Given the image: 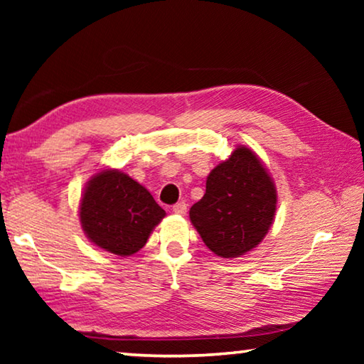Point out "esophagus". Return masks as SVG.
Listing matches in <instances>:
<instances>
[{"mask_svg": "<svg viewBox=\"0 0 364 364\" xmlns=\"http://www.w3.org/2000/svg\"><path fill=\"white\" fill-rule=\"evenodd\" d=\"M171 210H173L178 215H184V213H186V210H188V204L184 200L176 202V204L173 205V208H171Z\"/></svg>", "mask_w": 364, "mask_h": 364, "instance_id": "1", "label": "esophagus"}]
</instances>
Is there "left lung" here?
<instances>
[{
    "label": "left lung",
    "mask_w": 364,
    "mask_h": 364,
    "mask_svg": "<svg viewBox=\"0 0 364 364\" xmlns=\"http://www.w3.org/2000/svg\"><path fill=\"white\" fill-rule=\"evenodd\" d=\"M276 202L274 183L262 160L239 146L207 176L205 194L191 207L189 218L213 254L236 258L262 242Z\"/></svg>",
    "instance_id": "1"
}]
</instances>
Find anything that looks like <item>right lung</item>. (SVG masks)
Masks as SVG:
<instances>
[{"instance_id": "1", "label": "right lung", "mask_w": 364, "mask_h": 364, "mask_svg": "<svg viewBox=\"0 0 364 364\" xmlns=\"http://www.w3.org/2000/svg\"><path fill=\"white\" fill-rule=\"evenodd\" d=\"M165 210L149 191L120 170H101L86 184L80 223L97 247L130 257L146 245Z\"/></svg>"}]
</instances>
